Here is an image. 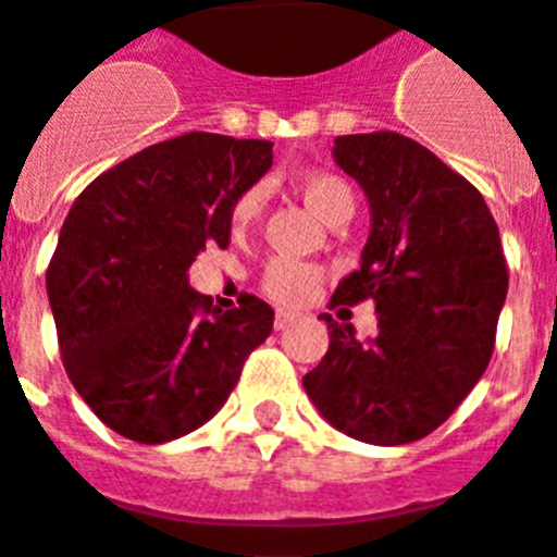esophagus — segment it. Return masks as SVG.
<instances>
[{
    "mask_svg": "<svg viewBox=\"0 0 557 557\" xmlns=\"http://www.w3.org/2000/svg\"><path fill=\"white\" fill-rule=\"evenodd\" d=\"M297 318H300L297 312H288V309H277V314H274V330H286V326H292Z\"/></svg>",
    "mask_w": 557,
    "mask_h": 557,
    "instance_id": "34e87169",
    "label": "esophagus"
}]
</instances>
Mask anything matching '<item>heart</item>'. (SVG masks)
<instances>
[{"label": "heart", "mask_w": 557, "mask_h": 557, "mask_svg": "<svg viewBox=\"0 0 557 557\" xmlns=\"http://www.w3.org/2000/svg\"><path fill=\"white\" fill-rule=\"evenodd\" d=\"M297 190H300V199L306 201V208L312 210L314 216L326 222V225L347 222L352 216V210H356L352 187L341 176H335V173H306L297 182ZM260 210L262 190L260 187H251V190H245L234 201L231 219H234L236 227H243L253 222ZM318 283H321V271L309 265V262L288 260V257H274L265 265V271H262V292L271 300H277V304H304V300L314 295Z\"/></svg>", "instance_id": "obj_1"}]
</instances>
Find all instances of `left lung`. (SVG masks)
I'll return each instance as SVG.
<instances>
[{"mask_svg":"<svg viewBox=\"0 0 557 557\" xmlns=\"http://www.w3.org/2000/svg\"><path fill=\"white\" fill-rule=\"evenodd\" d=\"M335 164L370 201L361 269L332 306L375 304L379 335L335 323L321 364L304 375L332 428L370 445L436 431L492 361L509 269L492 210L468 178L398 133L338 135Z\"/></svg>","mask_w":557,"mask_h":557,"instance_id":"8db88e82","label":"left lung"}]
</instances>
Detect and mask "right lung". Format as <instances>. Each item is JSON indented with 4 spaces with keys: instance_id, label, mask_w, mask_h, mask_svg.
<instances>
[{
    "instance_id": "1",
    "label": "right lung",
    "mask_w": 557,
    "mask_h": 557,
    "mask_svg": "<svg viewBox=\"0 0 557 557\" xmlns=\"http://www.w3.org/2000/svg\"><path fill=\"white\" fill-rule=\"evenodd\" d=\"M271 168V144L187 133L107 170L74 199L46 288L74 389L126 440L161 445L225 405L274 326L253 295L222 312L187 283L231 243V210Z\"/></svg>"
}]
</instances>
